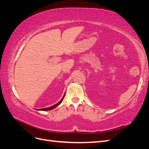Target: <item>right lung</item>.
Segmentation results:
<instances>
[{
    "mask_svg": "<svg viewBox=\"0 0 149 149\" xmlns=\"http://www.w3.org/2000/svg\"><path fill=\"white\" fill-rule=\"evenodd\" d=\"M65 95H64V96L63 97V98L61 99V100L60 102H58L57 104H56L53 105V106H52V107H47V108H43V109H40V110H41V111H48V110H51V109H53V108H55V107H57L58 105H60V104L61 102L63 101V99H64V97H65Z\"/></svg>",
    "mask_w": 149,
    "mask_h": 149,
    "instance_id": "obj_1",
    "label": "right lung"
}]
</instances>
